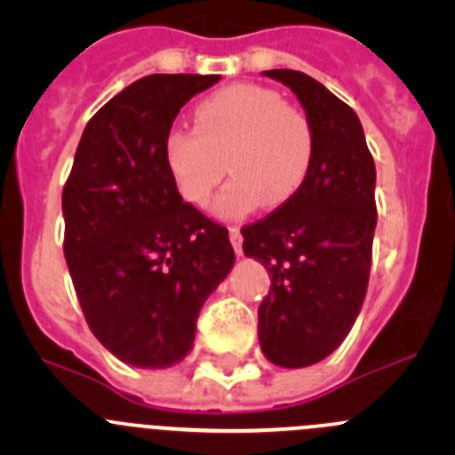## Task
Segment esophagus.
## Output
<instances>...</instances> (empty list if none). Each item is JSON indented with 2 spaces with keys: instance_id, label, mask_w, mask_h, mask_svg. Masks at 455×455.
<instances>
[{
  "instance_id": "esophagus-1",
  "label": "esophagus",
  "mask_w": 455,
  "mask_h": 455,
  "mask_svg": "<svg viewBox=\"0 0 455 455\" xmlns=\"http://www.w3.org/2000/svg\"><path fill=\"white\" fill-rule=\"evenodd\" d=\"M228 237H231V244H233V251H235L237 253V257H242L244 253H242V233H240V228L237 227H231L228 228Z\"/></svg>"
}]
</instances>
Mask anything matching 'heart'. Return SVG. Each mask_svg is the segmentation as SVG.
I'll list each match as a JSON object with an SVG mask.
<instances>
[{"label":"heart","mask_w":455,"mask_h":455,"mask_svg":"<svg viewBox=\"0 0 455 455\" xmlns=\"http://www.w3.org/2000/svg\"><path fill=\"white\" fill-rule=\"evenodd\" d=\"M194 121L196 130L173 125L163 142L173 185L189 204L209 202L227 169L224 157L233 178L213 202L218 218H246L264 202L282 206L301 189L313 163V127L279 92L222 87L196 105Z\"/></svg>","instance_id":"heart-1"}]
</instances>
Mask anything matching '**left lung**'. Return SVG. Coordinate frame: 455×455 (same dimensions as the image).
<instances>
[{
	"label": "left lung",
	"instance_id": "1",
	"mask_svg": "<svg viewBox=\"0 0 455 455\" xmlns=\"http://www.w3.org/2000/svg\"><path fill=\"white\" fill-rule=\"evenodd\" d=\"M297 96L315 151L301 189L253 227L244 255L264 264L270 292L257 310L266 359L308 368L332 355L359 316L376 228L374 160L355 109L313 76L266 70Z\"/></svg>",
	"mask_w": 455,
	"mask_h": 455
}]
</instances>
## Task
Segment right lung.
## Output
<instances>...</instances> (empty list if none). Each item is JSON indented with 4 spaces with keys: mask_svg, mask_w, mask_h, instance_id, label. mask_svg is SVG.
Masks as SVG:
<instances>
[{
    "mask_svg": "<svg viewBox=\"0 0 455 455\" xmlns=\"http://www.w3.org/2000/svg\"><path fill=\"white\" fill-rule=\"evenodd\" d=\"M220 75H149L87 123L63 189L68 268L116 359L164 370L189 355L206 297L235 264L228 231L182 202L163 156L182 105Z\"/></svg>",
    "mask_w": 455,
    "mask_h": 455,
    "instance_id": "add662e5",
    "label": "right lung"
}]
</instances>
